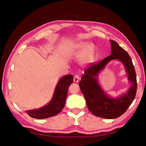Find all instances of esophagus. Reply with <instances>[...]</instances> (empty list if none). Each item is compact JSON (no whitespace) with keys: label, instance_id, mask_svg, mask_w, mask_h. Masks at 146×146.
Wrapping results in <instances>:
<instances>
[{"label":"esophagus","instance_id":"1","mask_svg":"<svg viewBox=\"0 0 146 146\" xmlns=\"http://www.w3.org/2000/svg\"><path fill=\"white\" fill-rule=\"evenodd\" d=\"M79 79H80V77H79L78 74H76V75L74 76V82H78Z\"/></svg>","mask_w":146,"mask_h":146}]
</instances>
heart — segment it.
Here are the masks:
<instances>
[{
	"instance_id": "b5f03b06",
	"label": "heart",
	"mask_w": 146,
	"mask_h": 146,
	"mask_svg": "<svg viewBox=\"0 0 146 146\" xmlns=\"http://www.w3.org/2000/svg\"><path fill=\"white\" fill-rule=\"evenodd\" d=\"M67 54L69 56H79L81 54L80 60L84 64L92 62L94 59V47L88 42H80L69 48Z\"/></svg>"
}]
</instances>
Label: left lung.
Masks as SVG:
<instances>
[{"label":"left lung","mask_w":146,"mask_h":146,"mask_svg":"<svg viewBox=\"0 0 146 146\" xmlns=\"http://www.w3.org/2000/svg\"><path fill=\"white\" fill-rule=\"evenodd\" d=\"M110 41L111 55L99 62L90 64L84 70L79 85L92 114L99 117L111 119L120 117L127 111L135 98L137 84L136 74L129 55L115 41ZM112 60H117L124 64L128 80L132 83L127 93L116 98L107 95L98 82V74Z\"/></svg>","instance_id":"1"}]
</instances>
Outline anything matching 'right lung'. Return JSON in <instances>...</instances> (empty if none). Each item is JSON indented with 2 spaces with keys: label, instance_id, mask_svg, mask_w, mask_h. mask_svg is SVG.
<instances>
[{
  "label": "right lung",
  "instance_id": "1",
  "mask_svg": "<svg viewBox=\"0 0 146 146\" xmlns=\"http://www.w3.org/2000/svg\"><path fill=\"white\" fill-rule=\"evenodd\" d=\"M72 82V75H66L61 77L55 88L50 101L39 109L26 111L28 115L31 117L42 119L59 114L65 106L68 89Z\"/></svg>",
  "mask_w": 146,
  "mask_h": 146
}]
</instances>
